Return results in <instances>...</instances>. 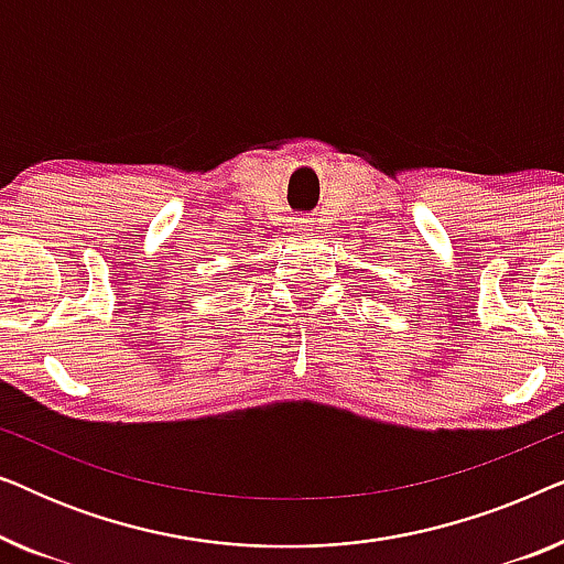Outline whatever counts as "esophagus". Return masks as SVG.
I'll list each match as a JSON object with an SVG mask.
<instances>
[{
  "label": "esophagus",
  "mask_w": 564,
  "mask_h": 564,
  "mask_svg": "<svg viewBox=\"0 0 564 564\" xmlns=\"http://www.w3.org/2000/svg\"><path fill=\"white\" fill-rule=\"evenodd\" d=\"M315 226V220L311 218V215H300V218H295V228L297 230H311Z\"/></svg>",
  "instance_id": "obj_1"
}]
</instances>
